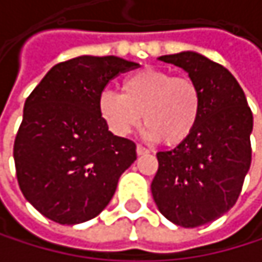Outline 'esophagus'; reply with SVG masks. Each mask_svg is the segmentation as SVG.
Instances as JSON below:
<instances>
[{
	"instance_id": "esophagus-1",
	"label": "esophagus",
	"mask_w": 262,
	"mask_h": 262,
	"mask_svg": "<svg viewBox=\"0 0 262 262\" xmlns=\"http://www.w3.org/2000/svg\"><path fill=\"white\" fill-rule=\"evenodd\" d=\"M136 153H138V156H141V155H147V153H148V148H145L144 145L138 144V145H136Z\"/></svg>"
}]
</instances>
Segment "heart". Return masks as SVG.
Listing matches in <instances>:
<instances>
[{"label":"heart","instance_id":"heart-1","mask_svg":"<svg viewBox=\"0 0 262 262\" xmlns=\"http://www.w3.org/2000/svg\"><path fill=\"white\" fill-rule=\"evenodd\" d=\"M98 114L117 136H127L141 121L148 139L178 145L194 132L202 114L199 84L159 68H142L121 81V94L103 91Z\"/></svg>","mask_w":262,"mask_h":262}]
</instances>
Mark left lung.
<instances>
[{
  "mask_svg": "<svg viewBox=\"0 0 262 262\" xmlns=\"http://www.w3.org/2000/svg\"><path fill=\"white\" fill-rule=\"evenodd\" d=\"M185 70L202 92L194 132L156 155L151 194L161 214L182 228L217 220L238 200L252 162V111L235 77L220 63L185 51L159 57Z\"/></svg>",
  "mask_w": 262,
  "mask_h": 262,
  "instance_id": "1",
  "label": "left lung"
}]
</instances>
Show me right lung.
I'll return each instance as SVG.
<instances>
[{
  "label": "right lung",
  "mask_w": 262,
  "mask_h": 262,
  "mask_svg": "<svg viewBox=\"0 0 262 262\" xmlns=\"http://www.w3.org/2000/svg\"><path fill=\"white\" fill-rule=\"evenodd\" d=\"M135 68L115 56H80L54 65L27 97L15 168L24 197L47 219L97 217L135 162L136 144L109 132L97 106L107 83Z\"/></svg>",
  "instance_id": "1"
}]
</instances>
